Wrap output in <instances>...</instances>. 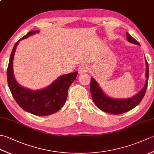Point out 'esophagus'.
<instances>
[{
	"label": "esophagus",
	"mask_w": 154,
	"mask_h": 154,
	"mask_svg": "<svg viewBox=\"0 0 154 154\" xmlns=\"http://www.w3.org/2000/svg\"><path fill=\"white\" fill-rule=\"evenodd\" d=\"M88 70H89V67L87 66V65H81V66L78 69V72H79V73H85Z\"/></svg>",
	"instance_id": "34e87169"
}]
</instances>
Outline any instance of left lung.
<instances>
[{
  "instance_id": "obj_1",
  "label": "left lung",
  "mask_w": 154,
  "mask_h": 154,
  "mask_svg": "<svg viewBox=\"0 0 154 154\" xmlns=\"http://www.w3.org/2000/svg\"><path fill=\"white\" fill-rule=\"evenodd\" d=\"M126 38L128 42L140 45L139 42L136 40L132 36H131L128 32H126ZM145 60L146 64V83L144 87H143V89L136 95L133 97L132 98H130V99H116L108 97L104 94L101 89H100V87L98 85L95 80L93 78H91L90 85L91 96H92L94 104H96L99 109L107 113L112 114H120L132 110L141 102L143 97L145 95L147 87H148L149 77V65L148 62H147L146 59Z\"/></svg>"
}]
</instances>
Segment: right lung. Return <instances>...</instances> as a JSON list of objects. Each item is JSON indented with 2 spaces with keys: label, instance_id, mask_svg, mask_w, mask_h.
Here are the masks:
<instances>
[{
  "label": "right lung",
  "instance_id": "add662e5",
  "mask_svg": "<svg viewBox=\"0 0 154 154\" xmlns=\"http://www.w3.org/2000/svg\"><path fill=\"white\" fill-rule=\"evenodd\" d=\"M38 32V30L29 32L15 44L7 68V81L12 95L23 110L36 116H48L57 112L63 107L67 99L69 87L76 79L78 73L74 72L62 75L43 90H29L16 82L12 71V62L16 46L22 39Z\"/></svg>",
  "mask_w": 154,
  "mask_h": 154
}]
</instances>
